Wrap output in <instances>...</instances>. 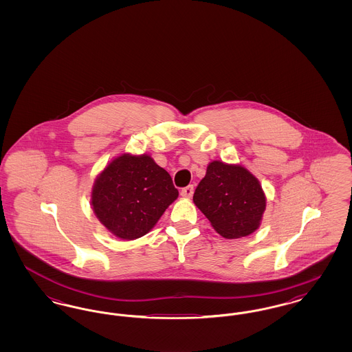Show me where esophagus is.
<instances>
[{"instance_id": "1", "label": "esophagus", "mask_w": 352, "mask_h": 352, "mask_svg": "<svg viewBox=\"0 0 352 352\" xmlns=\"http://www.w3.org/2000/svg\"><path fill=\"white\" fill-rule=\"evenodd\" d=\"M192 194H194V187L192 186H187V187L182 188V191H181V195L184 198H187V199H190L192 197Z\"/></svg>"}]
</instances>
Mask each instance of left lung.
I'll use <instances>...</instances> for the list:
<instances>
[{
  "label": "left lung",
  "mask_w": 352,
  "mask_h": 352,
  "mask_svg": "<svg viewBox=\"0 0 352 352\" xmlns=\"http://www.w3.org/2000/svg\"><path fill=\"white\" fill-rule=\"evenodd\" d=\"M192 201L226 239L253 234L267 207L264 190L251 171L221 161L208 164Z\"/></svg>",
  "instance_id": "1"
}]
</instances>
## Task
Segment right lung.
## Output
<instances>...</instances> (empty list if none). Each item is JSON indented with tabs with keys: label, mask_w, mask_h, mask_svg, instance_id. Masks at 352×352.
Wrapping results in <instances>:
<instances>
[{
	"label": "right lung",
	"mask_w": 352,
	"mask_h": 352,
	"mask_svg": "<svg viewBox=\"0 0 352 352\" xmlns=\"http://www.w3.org/2000/svg\"><path fill=\"white\" fill-rule=\"evenodd\" d=\"M177 198L170 174L151 155L124 153L95 179L91 206L111 234L134 240L148 234Z\"/></svg>",
	"instance_id": "right-lung-1"
}]
</instances>
